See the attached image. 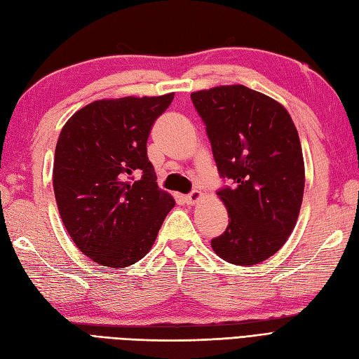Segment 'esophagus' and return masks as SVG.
Instances as JSON below:
<instances>
[{
	"mask_svg": "<svg viewBox=\"0 0 359 359\" xmlns=\"http://www.w3.org/2000/svg\"><path fill=\"white\" fill-rule=\"evenodd\" d=\"M203 198V194L200 192V190H194V192H190V194H187V195H184V201L187 203V204H195V203H198Z\"/></svg>",
	"mask_w": 359,
	"mask_h": 359,
	"instance_id": "34e87169",
	"label": "esophagus"
}]
</instances>
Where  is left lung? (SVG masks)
<instances>
[{
	"label": "left lung",
	"instance_id": "8db88e82",
	"mask_svg": "<svg viewBox=\"0 0 359 359\" xmlns=\"http://www.w3.org/2000/svg\"><path fill=\"white\" fill-rule=\"evenodd\" d=\"M205 126L224 186L229 226L212 249L236 266L272 257L297 224L304 161L292 118L280 102L249 87L219 86L190 95Z\"/></svg>",
	"mask_w": 359,
	"mask_h": 359
}]
</instances>
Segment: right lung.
<instances>
[{
    "instance_id": "1",
    "label": "right lung",
    "mask_w": 359,
    "mask_h": 359,
    "mask_svg": "<svg viewBox=\"0 0 359 359\" xmlns=\"http://www.w3.org/2000/svg\"><path fill=\"white\" fill-rule=\"evenodd\" d=\"M175 93L93 101L62 127L53 192L61 219L86 257L127 267L152 249L175 205L158 187L147 138Z\"/></svg>"
}]
</instances>
